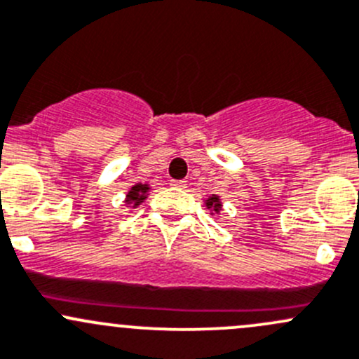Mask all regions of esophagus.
Returning a JSON list of instances; mask_svg holds the SVG:
<instances>
[{
  "label": "esophagus",
  "mask_w": 359,
  "mask_h": 359,
  "mask_svg": "<svg viewBox=\"0 0 359 359\" xmlns=\"http://www.w3.org/2000/svg\"><path fill=\"white\" fill-rule=\"evenodd\" d=\"M170 186L177 187V189H186L187 184L186 180H170Z\"/></svg>",
  "instance_id": "34e87169"
}]
</instances>
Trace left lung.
<instances>
[{"label":"left lung","mask_w":359,"mask_h":359,"mask_svg":"<svg viewBox=\"0 0 359 359\" xmlns=\"http://www.w3.org/2000/svg\"><path fill=\"white\" fill-rule=\"evenodd\" d=\"M205 203H206V208L211 211V215H213V213L218 215L222 211V201H220V198H218L217 194H211Z\"/></svg>","instance_id":"8db88e82"}]
</instances>
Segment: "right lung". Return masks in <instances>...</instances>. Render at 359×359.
I'll return each mask as SVG.
<instances>
[{
  "label": "right lung",
  "mask_w": 359,
  "mask_h": 359,
  "mask_svg": "<svg viewBox=\"0 0 359 359\" xmlns=\"http://www.w3.org/2000/svg\"><path fill=\"white\" fill-rule=\"evenodd\" d=\"M149 186L148 184H135V186L130 187V191L127 192L126 205H132V208H137L146 198H148Z\"/></svg>",
  "instance_id": "add662e5"
}]
</instances>
